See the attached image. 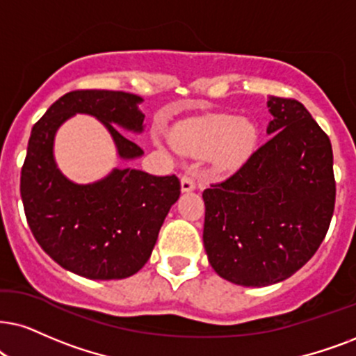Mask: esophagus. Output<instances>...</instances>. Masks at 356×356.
Instances as JSON below:
<instances>
[{
	"instance_id": "1",
	"label": "esophagus",
	"mask_w": 356,
	"mask_h": 356,
	"mask_svg": "<svg viewBox=\"0 0 356 356\" xmlns=\"http://www.w3.org/2000/svg\"><path fill=\"white\" fill-rule=\"evenodd\" d=\"M193 188H195V182H193V179L191 177V175H188V174L182 175V179H181V191L182 192H192Z\"/></svg>"
}]
</instances>
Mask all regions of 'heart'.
Returning a JSON list of instances; mask_svg holds the SVG:
<instances>
[{"label": "heart", "instance_id": "heart-1", "mask_svg": "<svg viewBox=\"0 0 356 356\" xmlns=\"http://www.w3.org/2000/svg\"><path fill=\"white\" fill-rule=\"evenodd\" d=\"M259 133L254 123L238 115H213L188 121L170 133L175 151L188 157L210 156L211 170L228 174L253 154Z\"/></svg>", "mask_w": 356, "mask_h": 356}]
</instances>
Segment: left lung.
I'll return each instance as SVG.
<instances>
[{"label":"left lung","instance_id":"8db88e82","mask_svg":"<svg viewBox=\"0 0 356 356\" xmlns=\"http://www.w3.org/2000/svg\"><path fill=\"white\" fill-rule=\"evenodd\" d=\"M269 141L230 179L204 191V246L220 277L263 287L316 254L334 215L330 139L302 103L268 97Z\"/></svg>","mask_w":356,"mask_h":356}]
</instances>
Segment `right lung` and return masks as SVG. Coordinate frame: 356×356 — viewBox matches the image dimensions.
I'll use <instances>...</instances> for the list:
<instances>
[{
  "label": "right lung",
  "instance_id": "add662e5",
  "mask_svg": "<svg viewBox=\"0 0 356 356\" xmlns=\"http://www.w3.org/2000/svg\"><path fill=\"white\" fill-rule=\"evenodd\" d=\"M143 98L111 90H75L44 113L31 131L21 170V199L33 235L67 271L110 281L136 274L149 259L170 207L181 195L175 175L157 177L133 168H115L100 181L77 184L57 168L56 134L77 113L90 115L113 138L121 161L143 152L121 134L145 131Z\"/></svg>",
  "mask_w": 356,
  "mask_h": 356
}]
</instances>
